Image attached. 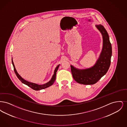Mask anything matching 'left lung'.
<instances>
[{
    "label": "left lung",
    "instance_id": "1",
    "mask_svg": "<svg viewBox=\"0 0 127 127\" xmlns=\"http://www.w3.org/2000/svg\"><path fill=\"white\" fill-rule=\"evenodd\" d=\"M96 27L102 35V48L95 64L90 68L79 69L70 65L73 78L79 84H95L104 76L109 70L112 56L111 44L109 34L101 25H96Z\"/></svg>",
    "mask_w": 127,
    "mask_h": 127
}]
</instances>
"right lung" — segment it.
I'll list each match as a JSON object with an SVG mask.
<instances>
[{"label":"right lung","mask_w":127,"mask_h":127,"mask_svg":"<svg viewBox=\"0 0 127 127\" xmlns=\"http://www.w3.org/2000/svg\"><path fill=\"white\" fill-rule=\"evenodd\" d=\"M12 65L14 67V71L16 75V76H17V77L18 78V79L21 81V82L22 83H23V84L26 85L27 86H28L29 87H30V88H31V89H32L33 90H35V91H39V90H43V89H45L47 88H48L49 86H51L52 85H53V84L54 83V82L56 80V72L57 71H58V69L59 67V66L60 65V64H59V65H58L57 67H56L55 69L54 72V74L53 75L52 78L47 83H45V84H44L43 85H38L36 84V83H32V82H30L29 81H28L26 80H25L23 78H22L19 74H18V73L17 72L16 68H15V66L14 65V62L13 61V59L12 58Z\"/></svg>","instance_id":"obj_1"}]
</instances>
